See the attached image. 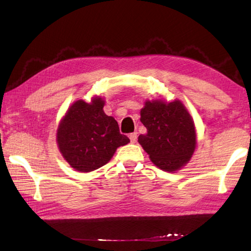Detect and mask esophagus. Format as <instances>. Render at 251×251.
<instances>
[{"label":"esophagus","mask_w":251,"mask_h":251,"mask_svg":"<svg viewBox=\"0 0 251 251\" xmlns=\"http://www.w3.org/2000/svg\"><path fill=\"white\" fill-rule=\"evenodd\" d=\"M129 139H130L131 143L137 142V131H134V133H131L129 135Z\"/></svg>","instance_id":"1"}]
</instances>
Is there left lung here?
<instances>
[{
    "label": "left lung",
    "mask_w": 251,
    "mask_h": 251,
    "mask_svg": "<svg viewBox=\"0 0 251 251\" xmlns=\"http://www.w3.org/2000/svg\"><path fill=\"white\" fill-rule=\"evenodd\" d=\"M141 122L147 128L138 143L157 167L175 172L190 159L196 147L195 125L179 100L146 101Z\"/></svg>",
    "instance_id": "1"
}]
</instances>
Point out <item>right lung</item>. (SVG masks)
I'll return each mask as SVG.
<instances>
[{"label":"right lung","mask_w":251,"mask_h":251,"mask_svg":"<svg viewBox=\"0 0 251 251\" xmlns=\"http://www.w3.org/2000/svg\"><path fill=\"white\" fill-rule=\"evenodd\" d=\"M104 100L95 97L91 104L79 100L66 112L57 129L62 155L76 171L87 173L104 166L117 147L129 143L121 134L117 122L103 110Z\"/></svg>","instance_id":"1"}]
</instances>
